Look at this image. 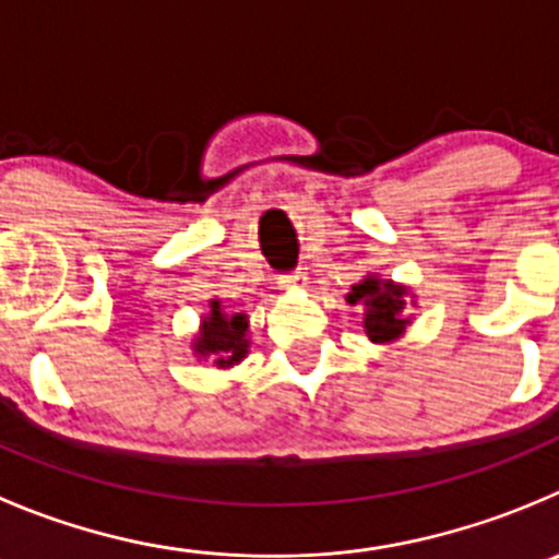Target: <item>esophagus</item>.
Listing matches in <instances>:
<instances>
[{
  "label": "esophagus",
  "mask_w": 559,
  "mask_h": 559,
  "mask_svg": "<svg viewBox=\"0 0 559 559\" xmlns=\"http://www.w3.org/2000/svg\"><path fill=\"white\" fill-rule=\"evenodd\" d=\"M278 286L284 292H300L308 286V275L306 273H289V275H281Z\"/></svg>",
  "instance_id": "1"
}]
</instances>
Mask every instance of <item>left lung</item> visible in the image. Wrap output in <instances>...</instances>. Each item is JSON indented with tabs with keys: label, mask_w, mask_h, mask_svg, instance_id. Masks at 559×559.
<instances>
[{
	"label": "left lung",
	"mask_w": 559,
	"mask_h": 559,
	"mask_svg": "<svg viewBox=\"0 0 559 559\" xmlns=\"http://www.w3.org/2000/svg\"><path fill=\"white\" fill-rule=\"evenodd\" d=\"M349 306H362V330L373 344H393L406 328L412 317L406 306H415L417 297L406 284H395L390 278H379L377 273H368L346 292Z\"/></svg>",
	"instance_id": "left-lung-1"
}]
</instances>
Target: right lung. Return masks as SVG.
Returning <instances> with one entry per match:
<instances>
[{
	"mask_svg": "<svg viewBox=\"0 0 559 559\" xmlns=\"http://www.w3.org/2000/svg\"><path fill=\"white\" fill-rule=\"evenodd\" d=\"M191 352L199 360L213 357V366L235 368L251 352V333H248L246 313H226L221 300H210V311L202 317L199 333L193 335Z\"/></svg>",
	"mask_w": 559,
	"mask_h": 559,
	"instance_id": "1",
	"label": "right lung"
}]
</instances>
